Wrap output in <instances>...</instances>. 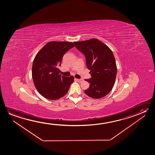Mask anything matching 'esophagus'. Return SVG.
I'll return each mask as SVG.
<instances>
[{
  "label": "esophagus",
  "instance_id": "34e87169",
  "mask_svg": "<svg viewBox=\"0 0 155 155\" xmlns=\"http://www.w3.org/2000/svg\"><path fill=\"white\" fill-rule=\"evenodd\" d=\"M75 80H76V81H78V82H82V81H84V80L82 79H75Z\"/></svg>",
  "mask_w": 155,
  "mask_h": 155
}]
</instances>
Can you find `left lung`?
Here are the masks:
<instances>
[{
    "instance_id": "left-lung-1",
    "label": "left lung",
    "mask_w": 155,
    "mask_h": 155,
    "mask_svg": "<svg viewBox=\"0 0 155 155\" xmlns=\"http://www.w3.org/2000/svg\"><path fill=\"white\" fill-rule=\"evenodd\" d=\"M77 49L85 56L86 64L91 78L86 79L90 84L84 91L91 98L104 97L113 88L117 74V67L113 52L97 39L74 42Z\"/></svg>"
}]
</instances>
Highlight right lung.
Instances as JSON below:
<instances>
[{
    "instance_id": "right-lung-1",
    "label": "right lung",
    "mask_w": 155,
    "mask_h": 155,
    "mask_svg": "<svg viewBox=\"0 0 155 155\" xmlns=\"http://www.w3.org/2000/svg\"><path fill=\"white\" fill-rule=\"evenodd\" d=\"M74 47L71 42L51 41L37 53L32 64V75L35 87L42 96L55 100L64 96L74 77L59 74L64 54Z\"/></svg>"
}]
</instances>
